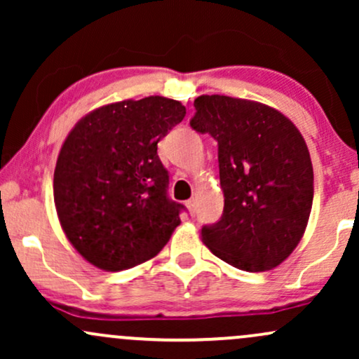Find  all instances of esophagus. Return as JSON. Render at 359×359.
I'll return each instance as SVG.
<instances>
[{
  "label": "esophagus",
  "mask_w": 359,
  "mask_h": 359,
  "mask_svg": "<svg viewBox=\"0 0 359 359\" xmlns=\"http://www.w3.org/2000/svg\"><path fill=\"white\" fill-rule=\"evenodd\" d=\"M185 205H187L191 216H196V199H189L187 203H185Z\"/></svg>",
  "instance_id": "obj_1"
}]
</instances>
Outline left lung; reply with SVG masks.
I'll use <instances>...</instances> for the list:
<instances>
[{
    "label": "left lung",
    "instance_id": "obj_1",
    "mask_svg": "<svg viewBox=\"0 0 359 359\" xmlns=\"http://www.w3.org/2000/svg\"><path fill=\"white\" fill-rule=\"evenodd\" d=\"M191 126L217 142L224 211L201 236L245 271L278 266L306 233L314 199L311 154L297 126L262 102L203 94Z\"/></svg>",
    "mask_w": 359,
    "mask_h": 359
}]
</instances>
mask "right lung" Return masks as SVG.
Returning a JSON list of instances; mask_svg holds the SVG:
<instances>
[{"label": "right lung", "instance_id": "add662e5", "mask_svg": "<svg viewBox=\"0 0 359 359\" xmlns=\"http://www.w3.org/2000/svg\"><path fill=\"white\" fill-rule=\"evenodd\" d=\"M185 116L163 96L111 102L82 116L57 156L53 203L71 245L119 271L154 258L180 224L156 145Z\"/></svg>", "mask_w": 359, "mask_h": 359}]
</instances>
